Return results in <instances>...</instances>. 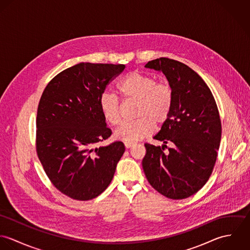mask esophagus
<instances>
[{
  "label": "esophagus",
  "instance_id": "obj_1",
  "mask_svg": "<svg viewBox=\"0 0 250 250\" xmlns=\"http://www.w3.org/2000/svg\"><path fill=\"white\" fill-rule=\"evenodd\" d=\"M124 144H125V147H126V148H130V147H132V146L134 145V143H124Z\"/></svg>",
  "mask_w": 250,
  "mask_h": 250
}]
</instances>
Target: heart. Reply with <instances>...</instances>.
I'll list each match as a JSON object with an SVG mask.
<instances>
[{
	"label": "heart",
	"mask_w": 250,
	"mask_h": 250,
	"mask_svg": "<svg viewBox=\"0 0 250 250\" xmlns=\"http://www.w3.org/2000/svg\"><path fill=\"white\" fill-rule=\"evenodd\" d=\"M117 91L125 100L139 101L135 121L123 122L114 133L115 138L125 143H136L151 135L156 123H164L171 110L173 92L170 85L143 72L128 73L117 84ZM103 116L113 126L121 120L120 103L116 96L104 93L99 100Z\"/></svg>",
	"instance_id": "1"
}]
</instances>
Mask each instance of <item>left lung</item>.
<instances>
[{
    "instance_id": "1",
    "label": "left lung",
    "mask_w": 250,
    "mask_h": 250,
    "mask_svg": "<svg viewBox=\"0 0 250 250\" xmlns=\"http://www.w3.org/2000/svg\"><path fill=\"white\" fill-rule=\"evenodd\" d=\"M145 67L166 75L173 103L154 137L165 144H144L143 171L158 192L170 199H184L196 193L213 172L221 139L217 106L206 83L188 65L160 58L148 62ZM167 142L175 146L166 152Z\"/></svg>"
}]
</instances>
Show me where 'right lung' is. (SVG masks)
Instances as JSON below:
<instances>
[{
  "label": "right lung",
  "mask_w": 250,
  "mask_h": 250,
  "mask_svg": "<svg viewBox=\"0 0 250 250\" xmlns=\"http://www.w3.org/2000/svg\"><path fill=\"white\" fill-rule=\"evenodd\" d=\"M124 64L81 62L54 77L37 107L36 153L52 184L72 199L97 197L110 184L125 146L95 147L111 135L99 100Z\"/></svg>",
  "instance_id": "right-lung-1"
}]
</instances>
